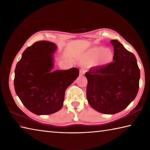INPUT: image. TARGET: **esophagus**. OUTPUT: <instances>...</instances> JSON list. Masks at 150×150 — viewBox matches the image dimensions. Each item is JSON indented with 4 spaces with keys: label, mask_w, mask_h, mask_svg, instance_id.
Returning a JSON list of instances; mask_svg holds the SVG:
<instances>
[{
    "label": "esophagus",
    "mask_w": 150,
    "mask_h": 150,
    "mask_svg": "<svg viewBox=\"0 0 150 150\" xmlns=\"http://www.w3.org/2000/svg\"><path fill=\"white\" fill-rule=\"evenodd\" d=\"M85 69H84V68H81V69H80L79 75H80V76H83V75L85 74Z\"/></svg>",
    "instance_id": "obj_1"
}]
</instances>
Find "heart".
Returning <instances> with one entry per match:
<instances>
[{"label": "heart", "mask_w": 150, "mask_h": 150, "mask_svg": "<svg viewBox=\"0 0 150 150\" xmlns=\"http://www.w3.org/2000/svg\"><path fill=\"white\" fill-rule=\"evenodd\" d=\"M85 62L92 63L96 59V64L100 65H106L110 63L113 58V53L108 48L96 47L91 49L85 55Z\"/></svg>", "instance_id": "b5f03b06"}]
</instances>
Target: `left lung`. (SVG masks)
Returning <instances> with one entry per match:
<instances>
[{"label":"left lung","instance_id":"left-lung-1","mask_svg":"<svg viewBox=\"0 0 150 150\" xmlns=\"http://www.w3.org/2000/svg\"><path fill=\"white\" fill-rule=\"evenodd\" d=\"M110 43L114 46L113 62L91 68L85 73L88 103L106 115L120 112L130 105L138 94L140 78L135 55L118 40Z\"/></svg>","mask_w":150,"mask_h":150}]
</instances>
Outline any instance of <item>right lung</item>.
I'll return each instance as SVG.
<instances>
[{
    "label": "right lung",
    "instance_id": "right-lung-1",
    "mask_svg": "<svg viewBox=\"0 0 150 150\" xmlns=\"http://www.w3.org/2000/svg\"><path fill=\"white\" fill-rule=\"evenodd\" d=\"M57 46L48 41L35 42L27 47L15 68L16 95L28 110L47 115L62 108L66 88L78 77L79 70H56L54 55Z\"/></svg>",
    "mask_w": 150,
    "mask_h": 150
}]
</instances>
